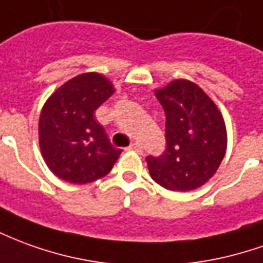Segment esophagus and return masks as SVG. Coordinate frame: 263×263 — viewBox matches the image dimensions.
Segmentation results:
<instances>
[{
	"mask_svg": "<svg viewBox=\"0 0 263 263\" xmlns=\"http://www.w3.org/2000/svg\"><path fill=\"white\" fill-rule=\"evenodd\" d=\"M128 149L135 151V152H138V154H142V146H141L139 144H132Z\"/></svg>",
	"mask_w": 263,
	"mask_h": 263,
	"instance_id": "obj_1",
	"label": "esophagus"
}]
</instances>
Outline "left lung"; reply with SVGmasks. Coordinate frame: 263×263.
I'll return each instance as SVG.
<instances>
[{
  "mask_svg": "<svg viewBox=\"0 0 263 263\" xmlns=\"http://www.w3.org/2000/svg\"><path fill=\"white\" fill-rule=\"evenodd\" d=\"M166 124V149L148 157L151 178L170 191H194L215 175L227 152V126L221 111L192 81L174 80L155 89Z\"/></svg>",
  "mask_w": 263,
  "mask_h": 263,
  "instance_id": "obj_1",
  "label": "left lung"
}]
</instances>
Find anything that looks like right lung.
Masks as SVG:
<instances>
[{
    "label": "right lung",
    "instance_id": "right-lung-1",
    "mask_svg": "<svg viewBox=\"0 0 263 263\" xmlns=\"http://www.w3.org/2000/svg\"><path fill=\"white\" fill-rule=\"evenodd\" d=\"M111 81L85 72L62 84L44 104L40 148L49 171L67 182L89 183L105 176L121 155L95 119L97 108L114 93Z\"/></svg>",
    "mask_w": 263,
    "mask_h": 263
}]
</instances>
